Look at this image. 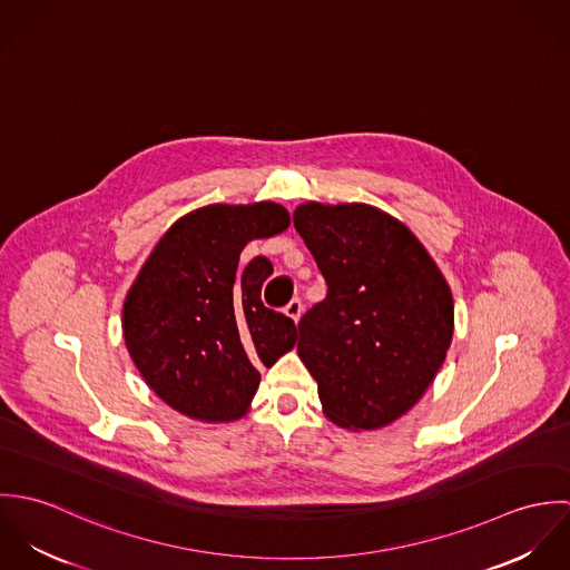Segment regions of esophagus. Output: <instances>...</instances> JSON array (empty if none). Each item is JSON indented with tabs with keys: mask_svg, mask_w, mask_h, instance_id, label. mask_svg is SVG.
Returning <instances> with one entry per match:
<instances>
[{
	"mask_svg": "<svg viewBox=\"0 0 570 570\" xmlns=\"http://www.w3.org/2000/svg\"><path fill=\"white\" fill-rule=\"evenodd\" d=\"M294 323H298L301 321V314H303V301L301 298H292L287 305H285V309H283Z\"/></svg>",
	"mask_w": 570,
	"mask_h": 570,
	"instance_id": "1",
	"label": "esophagus"
}]
</instances>
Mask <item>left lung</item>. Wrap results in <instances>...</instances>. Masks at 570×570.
<instances>
[{"instance_id":"1","label":"left lung","mask_w":570,"mask_h":570,"mask_svg":"<svg viewBox=\"0 0 570 570\" xmlns=\"http://www.w3.org/2000/svg\"><path fill=\"white\" fill-rule=\"evenodd\" d=\"M294 228L325 276V301L298 323V355L326 416L355 430L419 402L452 342L450 287L404 224L366 204H303Z\"/></svg>"}]
</instances>
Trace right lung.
<instances>
[{
	"label": "right lung",
	"mask_w": 570,
	"mask_h": 570,
	"mask_svg": "<svg viewBox=\"0 0 570 570\" xmlns=\"http://www.w3.org/2000/svg\"><path fill=\"white\" fill-rule=\"evenodd\" d=\"M289 226L283 206L215 204L199 208L156 245L122 309L129 355L151 391L186 416L235 421L261 373L296 344V325L263 305L269 258L239 256L252 239Z\"/></svg>",
	"instance_id": "obj_1"
}]
</instances>
